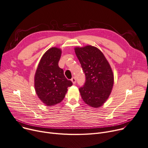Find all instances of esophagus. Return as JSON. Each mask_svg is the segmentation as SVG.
Masks as SVG:
<instances>
[{"instance_id":"obj_1","label":"esophagus","mask_w":148,"mask_h":148,"mask_svg":"<svg viewBox=\"0 0 148 148\" xmlns=\"http://www.w3.org/2000/svg\"><path fill=\"white\" fill-rule=\"evenodd\" d=\"M71 82H73V84H75V83H76V79H75V78L74 77H73L72 78H71Z\"/></svg>"}]
</instances>
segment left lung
I'll return each mask as SVG.
<instances>
[{
    "label": "left lung",
    "instance_id": "8db88e82",
    "mask_svg": "<svg viewBox=\"0 0 148 148\" xmlns=\"http://www.w3.org/2000/svg\"><path fill=\"white\" fill-rule=\"evenodd\" d=\"M86 75L79 91L83 101L93 108L101 106L109 97L114 84L111 67L99 49L87 45L74 48Z\"/></svg>",
    "mask_w": 148,
    "mask_h": 148
}]
</instances>
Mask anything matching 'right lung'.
I'll return each mask as SVG.
<instances>
[{
	"label": "right lung",
	"mask_w": 148,
	"mask_h": 148,
	"mask_svg": "<svg viewBox=\"0 0 148 148\" xmlns=\"http://www.w3.org/2000/svg\"><path fill=\"white\" fill-rule=\"evenodd\" d=\"M61 53L60 48L53 47L48 49L39 62L34 75L36 94L49 106L60 103L65 97L68 87L73 84L58 66Z\"/></svg>",
	"instance_id": "1"
}]
</instances>
